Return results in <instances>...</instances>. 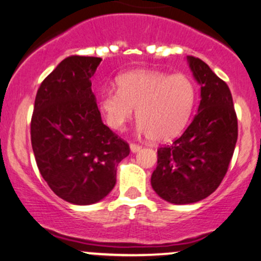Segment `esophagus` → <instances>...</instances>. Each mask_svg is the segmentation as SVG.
<instances>
[{"mask_svg":"<svg viewBox=\"0 0 261 261\" xmlns=\"http://www.w3.org/2000/svg\"><path fill=\"white\" fill-rule=\"evenodd\" d=\"M141 148H142V146L137 145V143H131V145H130L131 152H134V153H136V152H139Z\"/></svg>","mask_w":261,"mask_h":261,"instance_id":"34e87169","label":"esophagus"}]
</instances>
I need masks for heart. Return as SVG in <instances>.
<instances>
[{
    "label": "heart",
    "instance_id": "obj_1",
    "mask_svg": "<svg viewBox=\"0 0 261 261\" xmlns=\"http://www.w3.org/2000/svg\"><path fill=\"white\" fill-rule=\"evenodd\" d=\"M116 86L100 95V108L114 130H121L137 109L139 130L162 142L180 135L195 109L196 85L187 74L139 70L122 74Z\"/></svg>",
    "mask_w": 261,
    "mask_h": 261
}]
</instances>
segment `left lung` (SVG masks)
Segmentation results:
<instances>
[{
	"label": "left lung",
	"mask_w": 261,
	"mask_h": 261,
	"mask_svg": "<svg viewBox=\"0 0 261 261\" xmlns=\"http://www.w3.org/2000/svg\"><path fill=\"white\" fill-rule=\"evenodd\" d=\"M201 86L199 113L179 139L158 148L151 184L170 203H193L211 195L223 180L234 152L238 121L227 83L202 60L188 56Z\"/></svg>",
	"instance_id": "left-lung-1"
}]
</instances>
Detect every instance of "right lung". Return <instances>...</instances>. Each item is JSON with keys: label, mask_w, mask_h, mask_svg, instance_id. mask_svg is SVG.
Masks as SVG:
<instances>
[{"label": "right lung", "mask_w": 261, "mask_h": 261, "mask_svg": "<svg viewBox=\"0 0 261 261\" xmlns=\"http://www.w3.org/2000/svg\"><path fill=\"white\" fill-rule=\"evenodd\" d=\"M100 58L68 56L41 82L31 140L44 180L74 205L104 199L116 182V167L130 153L127 142L101 121L91 77Z\"/></svg>", "instance_id": "add662e5"}]
</instances>
